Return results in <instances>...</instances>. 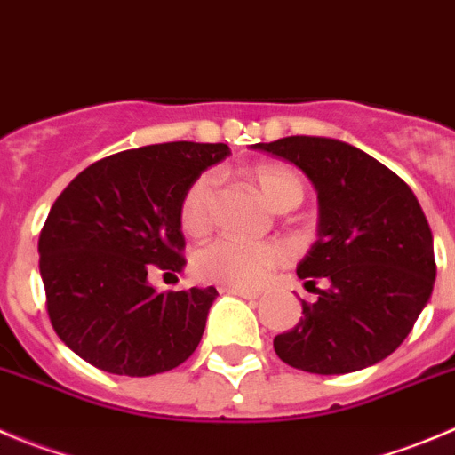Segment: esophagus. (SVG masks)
<instances>
[{"label":"esophagus","mask_w":455,"mask_h":455,"mask_svg":"<svg viewBox=\"0 0 455 455\" xmlns=\"http://www.w3.org/2000/svg\"><path fill=\"white\" fill-rule=\"evenodd\" d=\"M220 292L225 295H236V297H243V299H257L259 292L257 290H248V288H236V285H220Z\"/></svg>","instance_id":"34e87169"}]
</instances>
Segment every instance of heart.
<instances>
[{
	"label": "heart",
	"mask_w": 455,
	"mask_h": 455,
	"mask_svg": "<svg viewBox=\"0 0 455 455\" xmlns=\"http://www.w3.org/2000/svg\"><path fill=\"white\" fill-rule=\"evenodd\" d=\"M248 179L261 189L263 198L275 210L299 205L304 180L295 170L281 163H259L250 167ZM216 196V176L201 174L188 185L179 205L180 228L189 236H203L212 228V207ZM285 248L279 241L248 243L239 239H216L196 254V272L207 281L236 288H252L275 266L285 261Z\"/></svg>",
	"instance_id": "obj_1"
}]
</instances>
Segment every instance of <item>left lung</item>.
Returning a JSON list of instances; mask_svg holds the SVG:
<instances>
[{"label": "left lung", "instance_id": "1", "mask_svg": "<svg viewBox=\"0 0 455 455\" xmlns=\"http://www.w3.org/2000/svg\"><path fill=\"white\" fill-rule=\"evenodd\" d=\"M257 149L295 163L319 194V239L297 267L317 301L275 337L292 369L341 375L382 362L413 328L434 290V236L409 185L348 142L288 136Z\"/></svg>", "mask_w": 455, "mask_h": 455}]
</instances>
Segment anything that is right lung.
Wrapping results in <instances>:
<instances>
[{
	"mask_svg": "<svg viewBox=\"0 0 455 455\" xmlns=\"http://www.w3.org/2000/svg\"><path fill=\"white\" fill-rule=\"evenodd\" d=\"M223 142H165L107 156L76 176L40 232L46 313L60 339L95 369L165 373L196 350L216 288L156 292L154 270L180 272L179 205Z\"/></svg>",
	"mask_w": 455,
	"mask_h": 455,
	"instance_id": "right-lung-1",
	"label": "right lung"
}]
</instances>
